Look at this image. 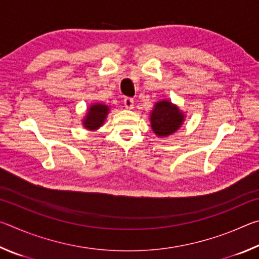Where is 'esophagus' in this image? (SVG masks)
<instances>
[{
    "instance_id": "1",
    "label": "esophagus",
    "mask_w": 259,
    "mask_h": 259,
    "mask_svg": "<svg viewBox=\"0 0 259 259\" xmlns=\"http://www.w3.org/2000/svg\"><path fill=\"white\" fill-rule=\"evenodd\" d=\"M123 103H124V106L126 107V108H129V109H131V108H134V99L133 98H130V97H125L124 98V100H123Z\"/></svg>"
}]
</instances>
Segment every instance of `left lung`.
<instances>
[{
    "instance_id": "left-lung-1",
    "label": "left lung",
    "mask_w": 259,
    "mask_h": 259,
    "mask_svg": "<svg viewBox=\"0 0 259 259\" xmlns=\"http://www.w3.org/2000/svg\"><path fill=\"white\" fill-rule=\"evenodd\" d=\"M185 116L178 106L169 100H160L151 112V126L159 137H168L181 128Z\"/></svg>"
}]
</instances>
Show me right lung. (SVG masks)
Wrapping results in <instances>:
<instances>
[{"label": "right lung", "mask_w": 259, "mask_h": 259, "mask_svg": "<svg viewBox=\"0 0 259 259\" xmlns=\"http://www.w3.org/2000/svg\"><path fill=\"white\" fill-rule=\"evenodd\" d=\"M109 112V107L105 104L96 103L88 108L87 115L83 119V126L88 130H97L102 126Z\"/></svg>", "instance_id": "add662e5"}]
</instances>
